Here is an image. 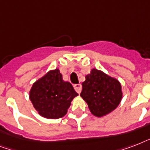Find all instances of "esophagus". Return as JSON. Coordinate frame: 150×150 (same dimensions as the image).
<instances>
[{"label":"esophagus","instance_id":"34e87169","mask_svg":"<svg viewBox=\"0 0 150 150\" xmlns=\"http://www.w3.org/2000/svg\"><path fill=\"white\" fill-rule=\"evenodd\" d=\"M74 89H75V91L77 92L78 93H80L81 91H82V85L81 84L74 85Z\"/></svg>","mask_w":150,"mask_h":150}]
</instances>
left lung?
Instances as JSON below:
<instances>
[{"mask_svg": "<svg viewBox=\"0 0 150 150\" xmlns=\"http://www.w3.org/2000/svg\"><path fill=\"white\" fill-rule=\"evenodd\" d=\"M80 96L88 105L93 115L106 116L118 107L122 99L121 82L103 71L92 68L82 83Z\"/></svg>", "mask_w": 150, "mask_h": 150, "instance_id": "obj_1", "label": "left lung"}]
</instances>
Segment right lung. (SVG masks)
Here are the masks:
<instances>
[{"label": "right lung", "mask_w": 150, "mask_h": 150, "mask_svg": "<svg viewBox=\"0 0 150 150\" xmlns=\"http://www.w3.org/2000/svg\"><path fill=\"white\" fill-rule=\"evenodd\" d=\"M78 95L72 85L64 81L60 70L56 68L34 82L29 100L40 116L58 119L67 114L71 103Z\"/></svg>", "instance_id": "add662e5"}]
</instances>
